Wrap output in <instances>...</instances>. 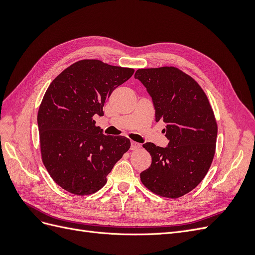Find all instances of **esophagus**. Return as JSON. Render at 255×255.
Listing matches in <instances>:
<instances>
[{"instance_id":"obj_1","label":"esophagus","mask_w":255,"mask_h":255,"mask_svg":"<svg viewBox=\"0 0 255 255\" xmlns=\"http://www.w3.org/2000/svg\"><path fill=\"white\" fill-rule=\"evenodd\" d=\"M139 148H140V144L138 143V142H136V141L130 142V150H137V149H139Z\"/></svg>"}]
</instances>
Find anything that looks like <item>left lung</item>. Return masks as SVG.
Returning a JSON list of instances; mask_svg holds the SVG:
<instances>
[{
  "mask_svg": "<svg viewBox=\"0 0 255 255\" xmlns=\"http://www.w3.org/2000/svg\"><path fill=\"white\" fill-rule=\"evenodd\" d=\"M139 80L152 98L156 122L166 125V148L145 142L151 166L140 173L144 186L166 198H180L196 188L215 155L217 122L203 89L174 67L138 69Z\"/></svg>",
  "mask_w": 255,
  "mask_h": 255,
  "instance_id": "8db88e82",
  "label": "left lung"
}]
</instances>
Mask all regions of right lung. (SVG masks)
Here are the masks:
<instances>
[{
	"mask_svg": "<svg viewBox=\"0 0 255 255\" xmlns=\"http://www.w3.org/2000/svg\"><path fill=\"white\" fill-rule=\"evenodd\" d=\"M134 69L83 59L50 84L38 111L41 157L57 185L73 195L101 189L115 164L130 146L125 136L104 135L94 116H103L112 92Z\"/></svg>",
	"mask_w": 255,
	"mask_h": 255,
	"instance_id": "right-lung-1",
	"label": "right lung"
}]
</instances>
